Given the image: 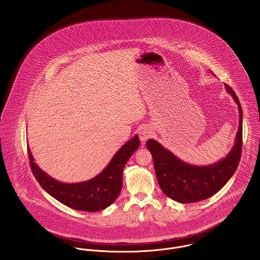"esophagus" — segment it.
Returning <instances> with one entry per match:
<instances>
[{
    "label": "esophagus",
    "mask_w": 260,
    "mask_h": 260,
    "mask_svg": "<svg viewBox=\"0 0 260 260\" xmlns=\"http://www.w3.org/2000/svg\"><path fill=\"white\" fill-rule=\"evenodd\" d=\"M138 137L139 139L142 143H145V141L148 139V138L152 137V129L148 126V125H143L139 128V132H138Z\"/></svg>",
    "instance_id": "1"
}]
</instances>
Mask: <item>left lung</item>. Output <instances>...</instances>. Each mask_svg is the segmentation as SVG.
I'll use <instances>...</instances> for the list:
<instances>
[{"instance_id":"8db88e82","label":"left lung","mask_w":260,"mask_h":260,"mask_svg":"<svg viewBox=\"0 0 260 260\" xmlns=\"http://www.w3.org/2000/svg\"><path fill=\"white\" fill-rule=\"evenodd\" d=\"M225 88L239 107L240 124L235 144L225 158L208 166H192L179 159L158 141L146 142L152 154L153 163L161 190L175 201L191 203L209 199L217 193L239 166L243 144V110L238 96L228 84Z\"/></svg>"}]
</instances>
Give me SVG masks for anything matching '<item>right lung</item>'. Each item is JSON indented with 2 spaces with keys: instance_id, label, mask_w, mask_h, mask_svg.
I'll return each mask as SVG.
<instances>
[{
  "instance_id": "1",
  "label": "right lung",
  "mask_w": 260,
  "mask_h": 260,
  "mask_svg": "<svg viewBox=\"0 0 260 260\" xmlns=\"http://www.w3.org/2000/svg\"><path fill=\"white\" fill-rule=\"evenodd\" d=\"M139 145V138L136 136L122 145L99 175L91 180L74 183H61L50 177L34 162L28 146L27 149L32 173L51 197L70 208L95 212L107 208L119 197L124 165Z\"/></svg>"
}]
</instances>
